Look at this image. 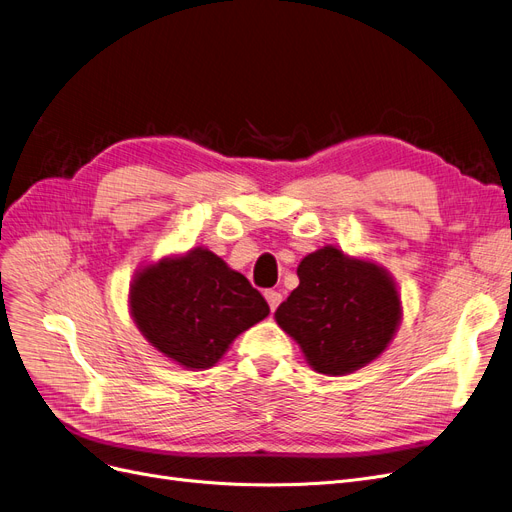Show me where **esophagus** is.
Instances as JSON below:
<instances>
[{"label":"esophagus","instance_id":"1","mask_svg":"<svg viewBox=\"0 0 512 512\" xmlns=\"http://www.w3.org/2000/svg\"><path fill=\"white\" fill-rule=\"evenodd\" d=\"M264 298H267V302H269V306H271V311H275L277 306H279V302H281V294L275 292V290H267V292H264Z\"/></svg>","mask_w":512,"mask_h":512}]
</instances>
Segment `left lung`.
Instances as JSON below:
<instances>
[{"label":"left lung","mask_w":512,"mask_h":512,"mask_svg":"<svg viewBox=\"0 0 512 512\" xmlns=\"http://www.w3.org/2000/svg\"><path fill=\"white\" fill-rule=\"evenodd\" d=\"M296 273L298 288L279 304L275 321L315 372L353 374L386 351L403 315L386 269L325 245L304 256Z\"/></svg>","instance_id":"1"}]
</instances>
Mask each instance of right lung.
<instances>
[{"instance_id": "1", "label": "right lung", "mask_w": 512, "mask_h": 512, "mask_svg": "<svg viewBox=\"0 0 512 512\" xmlns=\"http://www.w3.org/2000/svg\"><path fill=\"white\" fill-rule=\"evenodd\" d=\"M130 313L151 346L187 370H208L231 342L269 315L250 281L208 248L136 271Z\"/></svg>"}]
</instances>
